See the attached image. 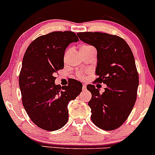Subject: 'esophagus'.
<instances>
[{
	"label": "esophagus",
	"instance_id": "esophagus-1",
	"mask_svg": "<svg viewBox=\"0 0 155 155\" xmlns=\"http://www.w3.org/2000/svg\"><path fill=\"white\" fill-rule=\"evenodd\" d=\"M87 89V86L85 84H83V86H82V90H85Z\"/></svg>",
	"mask_w": 155,
	"mask_h": 155
}]
</instances>
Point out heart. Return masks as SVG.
Returning a JSON list of instances; mask_svg holds the SVG:
<instances>
[{"label":"heart","instance_id":"1","mask_svg":"<svg viewBox=\"0 0 155 155\" xmlns=\"http://www.w3.org/2000/svg\"><path fill=\"white\" fill-rule=\"evenodd\" d=\"M92 48H93V47H92V46L84 45V46H82V47H81V50H88V49H92ZM69 53H70V50H69V49H68V50H67L65 52V54H64V61H65V62H66V60L68 59V55H69ZM77 77L79 78V79H84L85 76L82 74V73L80 72L77 74Z\"/></svg>","mask_w":155,"mask_h":155}]
</instances>
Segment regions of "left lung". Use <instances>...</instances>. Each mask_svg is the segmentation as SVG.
Listing matches in <instances>:
<instances>
[{"label": "left lung", "instance_id": "8db88e82", "mask_svg": "<svg viewBox=\"0 0 155 155\" xmlns=\"http://www.w3.org/2000/svg\"><path fill=\"white\" fill-rule=\"evenodd\" d=\"M77 35L97 49L95 81L107 86L102 94L95 85L87 86L92 94L88 103L91 120L105 130L118 128L129 117L137 97L138 74L132 51L118 35L99 32L78 33Z\"/></svg>", "mask_w": 155, "mask_h": 155}]
</instances>
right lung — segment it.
<instances>
[{
    "instance_id": "obj_1",
    "label": "right lung",
    "mask_w": 155,
    "mask_h": 155,
    "mask_svg": "<svg viewBox=\"0 0 155 155\" xmlns=\"http://www.w3.org/2000/svg\"><path fill=\"white\" fill-rule=\"evenodd\" d=\"M79 38L72 31L41 35L28 46L19 76L23 106L40 128L54 131L68 120V104L82 90V84L72 80L66 87L56 85L54 74L64 67V54Z\"/></svg>"
}]
</instances>
